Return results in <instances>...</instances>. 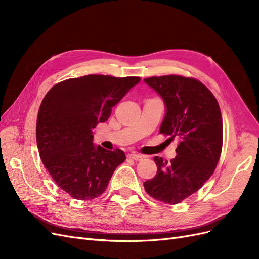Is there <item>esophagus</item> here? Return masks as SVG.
Here are the masks:
<instances>
[{"label": "esophagus", "mask_w": 259, "mask_h": 259, "mask_svg": "<svg viewBox=\"0 0 259 259\" xmlns=\"http://www.w3.org/2000/svg\"><path fill=\"white\" fill-rule=\"evenodd\" d=\"M127 158H128V159H132V160H134V161H142V160H143V156L137 154V153H135V152L128 153V154H127Z\"/></svg>", "instance_id": "obj_1"}]
</instances>
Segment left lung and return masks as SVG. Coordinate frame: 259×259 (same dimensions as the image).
Here are the masks:
<instances>
[{"label":"left lung","mask_w":259,"mask_h":259,"mask_svg":"<svg viewBox=\"0 0 259 259\" xmlns=\"http://www.w3.org/2000/svg\"><path fill=\"white\" fill-rule=\"evenodd\" d=\"M165 105L160 133L178 138L169 163L154 156L156 175L144 183L155 200L177 204L197 192L214 173L223 147V120L215 96L200 81L180 75L144 80Z\"/></svg>","instance_id":"1"}]
</instances>
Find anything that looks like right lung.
Returning <instances> with one entry per match:
<instances>
[{"label":"right lung","mask_w":259,"mask_h":259,"mask_svg":"<svg viewBox=\"0 0 259 259\" xmlns=\"http://www.w3.org/2000/svg\"><path fill=\"white\" fill-rule=\"evenodd\" d=\"M140 77L90 74L60 82L38 109L36 143L55 183L76 200H92L106 190L113 171L126 159L115 149L93 143V128L106 122L112 107Z\"/></svg>","instance_id":"obj_1"}]
</instances>
